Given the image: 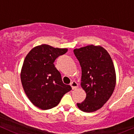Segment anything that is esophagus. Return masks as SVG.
Here are the masks:
<instances>
[{"label": "esophagus", "mask_w": 134, "mask_h": 134, "mask_svg": "<svg viewBox=\"0 0 134 134\" xmlns=\"http://www.w3.org/2000/svg\"><path fill=\"white\" fill-rule=\"evenodd\" d=\"M70 85H71V87H72V90H76V89L78 88V83H77L76 82H75V81H72Z\"/></svg>", "instance_id": "obj_1"}]
</instances>
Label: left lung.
<instances>
[{
	"label": "left lung",
	"mask_w": 134,
	"mask_h": 134,
	"mask_svg": "<svg viewBox=\"0 0 134 134\" xmlns=\"http://www.w3.org/2000/svg\"><path fill=\"white\" fill-rule=\"evenodd\" d=\"M82 68L81 86L86 99L77 106L84 112H93L104 106L111 96L116 83L114 65L110 55L100 46L93 44L74 50Z\"/></svg>",
	"instance_id": "left-lung-1"
}]
</instances>
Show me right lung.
Returning <instances> with one entry per match:
<instances>
[{"label": "right lung", "instance_id": "add662e5", "mask_svg": "<svg viewBox=\"0 0 134 134\" xmlns=\"http://www.w3.org/2000/svg\"><path fill=\"white\" fill-rule=\"evenodd\" d=\"M67 48L41 44L32 48L26 56L21 72L23 87L32 104L45 110L57 106L65 93L72 90L63 83L54 62Z\"/></svg>", "mask_w": 134, "mask_h": 134}]
</instances>
